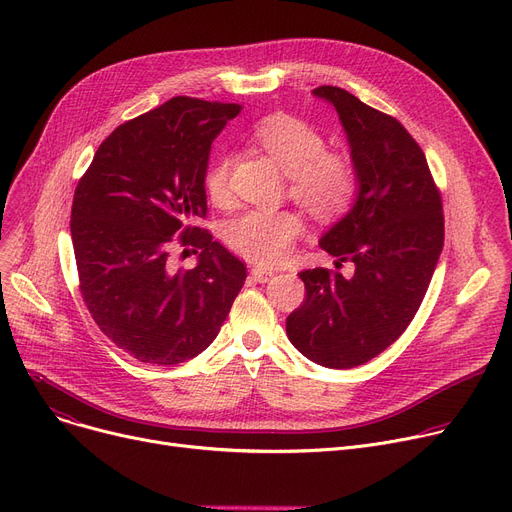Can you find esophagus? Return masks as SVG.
Listing matches in <instances>:
<instances>
[{
	"label": "esophagus",
	"mask_w": 512,
	"mask_h": 512,
	"mask_svg": "<svg viewBox=\"0 0 512 512\" xmlns=\"http://www.w3.org/2000/svg\"><path fill=\"white\" fill-rule=\"evenodd\" d=\"M251 276H253V280L255 282H270V278L274 276V272L272 270H267V267H253V270H251Z\"/></svg>",
	"instance_id": "1"
}]
</instances>
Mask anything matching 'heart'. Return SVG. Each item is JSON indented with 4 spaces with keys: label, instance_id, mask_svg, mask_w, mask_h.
<instances>
[{
    "label": "heart",
    "instance_id": "heart-1",
    "mask_svg": "<svg viewBox=\"0 0 512 512\" xmlns=\"http://www.w3.org/2000/svg\"><path fill=\"white\" fill-rule=\"evenodd\" d=\"M253 139L290 176V195L317 218H332L353 203L357 174L351 159L326 151L324 134L305 120L272 114L255 126ZM230 166V155H220L205 172V191L215 203L228 199ZM301 232V220L290 211L253 209L226 224L224 240L242 257L276 265Z\"/></svg>",
    "mask_w": 512,
    "mask_h": 512
}]
</instances>
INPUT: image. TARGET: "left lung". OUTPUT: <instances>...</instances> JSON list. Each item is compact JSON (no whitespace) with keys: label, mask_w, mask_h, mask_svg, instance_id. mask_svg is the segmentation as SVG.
I'll list each match as a JSON object with an SVG mask.
<instances>
[{"label":"left lung","mask_w":512,"mask_h":512,"mask_svg":"<svg viewBox=\"0 0 512 512\" xmlns=\"http://www.w3.org/2000/svg\"><path fill=\"white\" fill-rule=\"evenodd\" d=\"M334 105L351 147L357 197L319 247L353 261L344 278L301 272L305 301L286 317L292 346L309 361L351 369L384 353L415 317L444 247L438 186L417 141L396 118L340 87H317Z\"/></svg>","instance_id":"left-lung-1"}]
</instances>
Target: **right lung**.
Masks as SVG:
<instances>
[{
    "label": "right lung",
    "instance_id": "1",
    "mask_svg": "<svg viewBox=\"0 0 512 512\" xmlns=\"http://www.w3.org/2000/svg\"><path fill=\"white\" fill-rule=\"evenodd\" d=\"M238 103L172 97L107 137L72 201L80 292L99 330L141 363L178 365L218 336L247 267L199 228L215 137ZM201 248L193 271H174L176 240Z\"/></svg>",
    "mask_w": 512,
    "mask_h": 512
}]
</instances>
